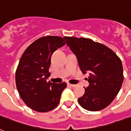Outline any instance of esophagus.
Listing matches in <instances>:
<instances>
[{"mask_svg":"<svg viewBox=\"0 0 131 131\" xmlns=\"http://www.w3.org/2000/svg\"><path fill=\"white\" fill-rule=\"evenodd\" d=\"M68 86H70V87H72V88H74L75 87L76 85H74V84H68Z\"/></svg>","mask_w":131,"mask_h":131,"instance_id":"1","label":"esophagus"}]
</instances>
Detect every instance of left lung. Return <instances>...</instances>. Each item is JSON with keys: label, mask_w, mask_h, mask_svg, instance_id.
I'll return each mask as SVG.
<instances>
[{"label": "left lung", "mask_w": 131, "mask_h": 131, "mask_svg": "<svg viewBox=\"0 0 131 131\" xmlns=\"http://www.w3.org/2000/svg\"><path fill=\"white\" fill-rule=\"evenodd\" d=\"M68 47L75 55L83 73L89 72V86L78 103L88 111L107 107L120 91L124 80L121 60L112 49L86 38L64 37Z\"/></svg>", "instance_id": "8db88e82"}]
</instances>
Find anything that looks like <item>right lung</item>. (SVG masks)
<instances>
[{
    "label": "right lung",
    "instance_id": "right-lung-1",
    "mask_svg": "<svg viewBox=\"0 0 131 131\" xmlns=\"http://www.w3.org/2000/svg\"><path fill=\"white\" fill-rule=\"evenodd\" d=\"M63 38L47 36L36 40L21 56L15 73V83L21 99L28 107L47 112L57 107L67 87L65 82H47L52 53L65 45Z\"/></svg>",
    "mask_w": 131,
    "mask_h": 131
}]
</instances>
